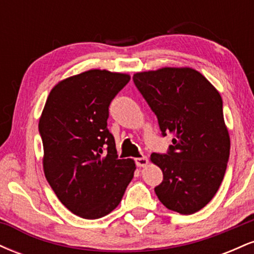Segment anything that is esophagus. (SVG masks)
<instances>
[{
	"label": "esophagus",
	"mask_w": 254,
	"mask_h": 254,
	"mask_svg": "<svg viewBox=\"0 0 254 254\" xmlns=\"http://www.w3.org/2000/svg\"><path fill=\"white\" fill-rule=\"evenodd\" d=\"M148 164H149V161H148V159L145 156L143 157H138V159H136V165L138 166V167H145Z\"/></svg>",
	"instance_id": "34e87169"
}]
</instances>
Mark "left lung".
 <instances>
[{
    "label": "left lung",
    "instance_id": "8db88e82",
    "mask_svg": "<svg viewBox=\"0 0 254 254\" xmlns=\"http://www.w3.org/2000/svg\"><path fill=\"white\" fill-rule=\"evenodd\" d=\"M132 78L156 115L162 135L173 136L167 154L150 155L164 173L156 196L170 210L194 214L216 194L226 173L230 138L222 98L189 66L139 71Z\"/></svg>",
    "mask_w": 254,
    "mask_h": 254
}]
</instances>
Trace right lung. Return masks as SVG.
Masks as SVG:
<instances>
[{"label": "right lung", "mask_w": 254, "mask_h": 254, "mask_svg": "<svg viewBox=\"0 0 254 254\" xmlns=\"http://www.w3.org/2000/svg\"><path fill=\"white\" fill-rule=\"evenodd\" d=\"M129 81L105 69L64 78L39 118L46 180L66 209L87 220L117 208L136 170L132 159H118L107 129L111 101Z\"/></svg>", "instance_id": "obj_1"}]
</instances>
